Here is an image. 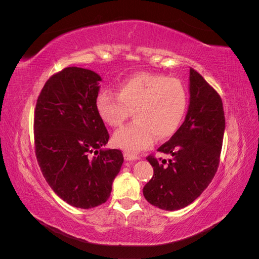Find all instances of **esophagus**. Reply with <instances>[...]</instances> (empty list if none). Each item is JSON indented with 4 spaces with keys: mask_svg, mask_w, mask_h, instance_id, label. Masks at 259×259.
Segmentation results:
<instances>
[{
    "mask_svg": "<svg viewBox=\"0 0 259 259\" xmlns=\"http://www.w3.org/2000/svg\"><path fill=\"white\" fill-rule=\"evenodd\" d=\"M124 159L126 161H134V160H137L139 159V156L135 155V154H132L130 152H125L124 153Z\"/></svg>",
    "mask_w": 259,
    "mask_h": 259,
    "instance_id": "esophagus-1",
    "label": "esophagus"
}]
</instances>
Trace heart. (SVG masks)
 <instances>
[{
	"instance_id": "1",
	"label": "heart",
	"mask_w": 259,
	"mask_h": 259,
	"mask_svg": "<svg viewBox=\"0 0 259 259\" xmlns=\"http://www.w3.org/2000/svg\"><path fill=\"white\" fill-rule=\"evenodd\" d=\"M99 116L119 127L131 113L135 121L113 136V144L127 152H138L156 139L173 136L187 110V93L179 80L162 74L137 73L123 81L117 94L103 91L96 101Z\"/></svg>"
}]
</instances>
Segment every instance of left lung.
<instances>
[{
    "label": "left lung",
    "instance_id": "1",
    "mask_svg": "<svg viewBox=\"0 0 259 259\" xmlns=\"http://www.w3.org/2000/svg\"><path fill=\"white\" fill-rule=\"evenodd\" d=\"M224 132L221 96L190 68V104L186 119L168 142L158 149L169 159L147 156L153 167V177L144 187L146 200L166 210L191 204L216 174Z\"/></svg>",
    "mask_w": 259,
    "mask_h": 259
}]
</instances>
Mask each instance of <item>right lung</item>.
<instances>
[{"label": "right lung", "mask_w": 259, "mask_h": 259, "mask_svg": "<svg viewBox=\"0 0 259 259\" xmlns=\"http://www.w3.org/2000/svg\"><path fill=\"white\" fill-rule=\"evenodd\" d=\"M99 81L91 70L65 68L46 81L34 110L35 155L44 178L60 199L85 209L109 199L124 161L119 149H100L109 133L96 107Z\"/></svg>", "instance_id": "1"}]
</instances>
